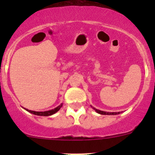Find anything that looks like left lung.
Masks as SVG:
<instances>
[{"instance_id":"8db88e82","label":"left lung","mask_w":155,"mask_h":155,"mask_svg":"<svg viewBox=\"0 0 155 155\" xmlns=\"http://www.w3.org/2000/svg\"><path fill=\"white\" fill-rule=\"evenodd\" d=\"M94 109L97 113L101 114V115H117V114L120 113V112H104V111L98 110V109Z\"/></svg>"}]
</instances>
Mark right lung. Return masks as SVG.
I'll return each instance as SVG.
<instances>
[{
	"mask_svg": "<svg viewBox=\"0 0 155 155\" xmlns=\"http://www.w3.org/2000/svg\"><path fill=\"white\" fill-rule=\"evenodd\" d=\"M62 107V104H61L60 106H58V107L54 108V109H51V110L49 111H46V112H35V111H31V110H28L27 109H25V110H27L28 112H31V113L34 114V115H41V116H48V115H51L53 114H54L55 112H57L59 109H61V107Z\"/></svg>",
	"mask_w": 155,
	"mask_h": 155,
	"instance_id": "right-lung-1",
	"label": "right lung"
}]
</instances>
